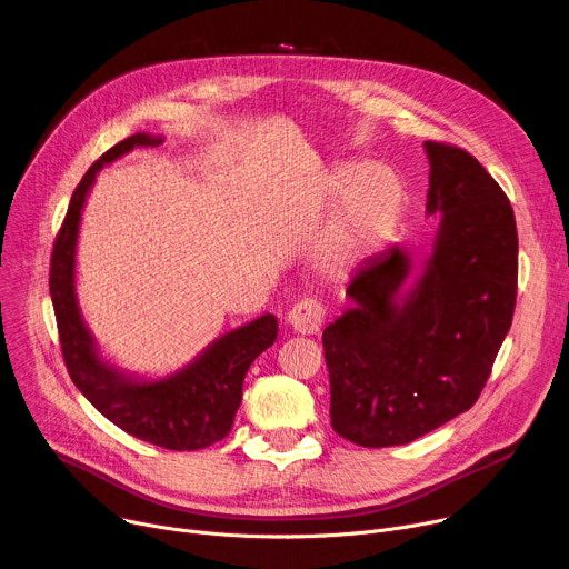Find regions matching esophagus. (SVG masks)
Here are the masks:
<instances>
[{
  "mask_svg": "<svg viewBox=\"0 0 569 569\" xmlns=\"http://www.w3.org/2000/svg\"><path fill=\"white\" fill-rule=\"evenodd\" d=\"M323 321V306L317 299H301L288 312V323L295 333L312 336L319 331Z\"/></svg>",
  "mask_w": 569,
  "mask_h": 569,
  "instance_id": "esophagus-1",
  "label": "esophagus"
}]
</instances>
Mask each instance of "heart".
Returning a JSON list of instances; mask_svg holds the SVG:
<instances>
[{
    "instance_id": "b5f03b06",
    "label": "heart",
    "mask_w": 569,
    "mask_h": 569,
    "mask_svg": "<svg viewBox=\"0 0 569 569\" xmlns=\"http://www.w3.org/2000/svg\"><path fill=\"white\" fill-rule=\"evenodd\" d=\"M327 191L342 202L319 246V261L329 270H345L376 252L396 229L402 213V182L387 164L347 161L331 171Z\"/></svg>"
}]
</instances>
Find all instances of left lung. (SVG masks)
Here are the masks:
<instances>
[{"mask_svg":"<svg viewBox=\"0 0 569 569\" xmlns=\"http://www.w3.org/2000/svg\"><path fill=\"white\" fill-rule=\"evenodd\" d=\"M432 257L402 248L353 274V301L323 329L331 426L365 448L410 443L470 410L511 329L518 295L513 207L479 161L426 141Z\"/></svg>","mask_w":569,"mask_h":569,"instance_id":"8db88e82","label":"left lung"}]
</instances>
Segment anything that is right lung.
I'll return each instance as SVG.
<instances>
[{
  "instance_id": "add662e5",
  "label": "right lung",
  "mask_w": 569,
  "mask_h": 569,
  "mask_svg": "<svg viewBox=\"0 0 569 569\" xmlns=\"http://www.w3.org/2000/svg\"><path fill=\"white\" fill-rule=\"evenodd\" d=\"M159 143L161 137L137 132L103 152L80 180L53 242L49 292L62 358L80 393L108 421L141 441L167 450H200L229 435L250 365L277 340V317L266 312L218 338L182 371L148 382L130 378L101 360L73 292L80 211L97 173L132 148Z\"/></svg>"
}]
</instances>
